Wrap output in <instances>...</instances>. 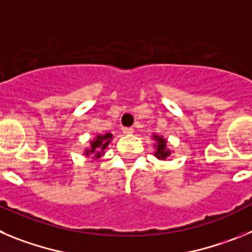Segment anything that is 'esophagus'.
Masks as SVG:
<instances>
[{"instance_id":"esophagus-1","label":"esophagus","mask_w":252,"mask_h":252,"mask_svg":"<svg viewBox=\"0 0 252 252\" xmlns=\"http://www.w3.org/2000/svg\"><path fill=\"white\" fill-rule=\"evenodd\" d=\"M124 133H125V135H132V133H133V128L124 127Z\"/></svg>"}]
</instances>
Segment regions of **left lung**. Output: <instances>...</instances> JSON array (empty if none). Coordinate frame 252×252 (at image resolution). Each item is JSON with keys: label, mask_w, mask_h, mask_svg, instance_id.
Segmentation results:
<instances>
[{"label": "left lung", "mask_w": 252, "mask_h": 252, "mask_svg": "<svg viewBox=\"0 0 252 252\" xmlns=\"http://www.w3.org/2000/svg\"><path fill=\"white\" fill-rule=\"evenodd\" d=\"M154 139L157 140V144L154 145L155 148V157L158 159H161V160H165L170 157V151L166 149V140L162 139L161 136H154Z\"/></svg>", "instance_id": "left-lung-1"}]
</instances>
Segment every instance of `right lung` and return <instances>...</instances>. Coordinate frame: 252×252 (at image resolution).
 I'll return each instance as SVG.
<instances>
[{"label":"right lung","instance_id":"obj_1","mask_svg":"<svg viewBox=\"0 0 252 252\" xmlns=\"http://www.w3.org/2000/svg\"><path fill=\"white\" fill-rule=\"evenodd\" d=\"M111 139H112V135L111 133H106V135H98L95 137V140L91 141V148L86 150V155H94L93 158H101V155L103 154L104 149L108 146Z\"/></svg>","mask_w":252,"mask_h":252}]
</instances>
